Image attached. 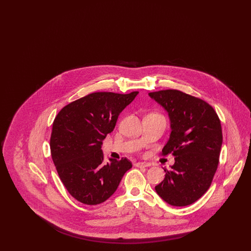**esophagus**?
Returning a JSON list of instances; mask_svg holds the SVG:
<instances>
[{
	"label": "esophagus",
	"mask_w": 251,
	"mask_h": 251,
	"mask_svg": "<svg viewBox=\"0 0 251 251\" xmlns=\"http://www.w3.org/2000/svg\"><path fill=\"white\" fill-rule=\"evenodd\" d=\"M134 166L136 167H151V164L149 163H145V162H138V163H135Z\"/></svg>",
	"instance_id": "obj_1"
}]
</instances>
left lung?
<instances>
[{"instance_id": "8db88e82", "label": "left lung", "mask_w": 251, "mask_h": 251, "mask_svg": "<svg viewBox=\"0 0 251 251\" xmlns=\"http://www.w3.org/2000/svg\"><path fill=\"white\" fill-rule=\"evenodd\" d=\"M168 113L171 133L162 154L175 157L157 194L172 206H187L209 189L219 163L222 128L214 108L176 89L149 93Z\"/></svg>"}]
</instances>
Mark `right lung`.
I'll return each mask as SVG.
<instances>
[{"label":"right lung","instance_id":"right-lung-1","mask_svg":"<svg viewBox=\"0 0 251 251\" xmlns=\"http://www.w3.org/2000/svg\"><path fill=\"white\" fill-rule=\"evenodd\" d=\"M137 94L91 93L62 108L53 120L51 158L63 184L78 201L86 205L105 201L131 168L126 157L104 164L100 148L121 111Z\"/></svg>","mask_w":251,"mask_h":251}]
</instances>
